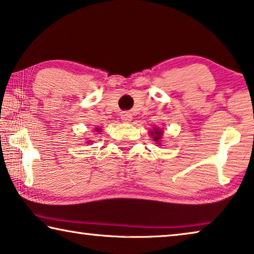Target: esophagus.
I'll return each mask as SVG.
<instances>
[{
    "label": "esophagus",
    "instance_id": "esophagus-1",
    "mask_svg": "<svg viewBox=\"0 0 254 254\" xmlns=\"http://www.w3.org/2000/svg\"><path fill=\"white\" fill-rule=\"evenodd\" d=\"M121 119H122L124 122H130L132 120V115L128 112H123L122 114H121Z\"/></svg>",
    "mask_w": 254,
    "mask_h": 254
}]
</instances>
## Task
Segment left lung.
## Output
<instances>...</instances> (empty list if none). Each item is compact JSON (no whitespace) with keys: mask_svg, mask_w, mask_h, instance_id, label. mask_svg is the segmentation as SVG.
I'll use <instances>...</instances> for the list:
<instances>
[{"mask_svg":"<svg viewBox=\"0 0 254 254\" xmlns=\"http://www.w3.org/2000/svg\"><path fill=\"white\" fill-rule=\"evenodd\" d=\"M149 133H150L151 138L154 139V141L158 142V143L160 142V139H162V135H163V131L162 130H159V128H157V127H154V130L149 132Z\"/></svg>","mask_w":254,"mask_h":254,"instance_id":"left-lung-1","label":"left lung"}]
</instances>
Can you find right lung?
<instances>
[{"mask_svg": "<svg viewBox=\"0 0 254 254\" xmlns=\"http://www.w3.org/2000/svg\"><path fill=\"white\" fill-rule=\"evenodd\" d=\"M96 131H100V128H98V127H97V128H96Z\"/></svg>", "mask_w": 254, "mask_h": 254, "instance_id": "1", "label": "right lung"}]
</instances>
